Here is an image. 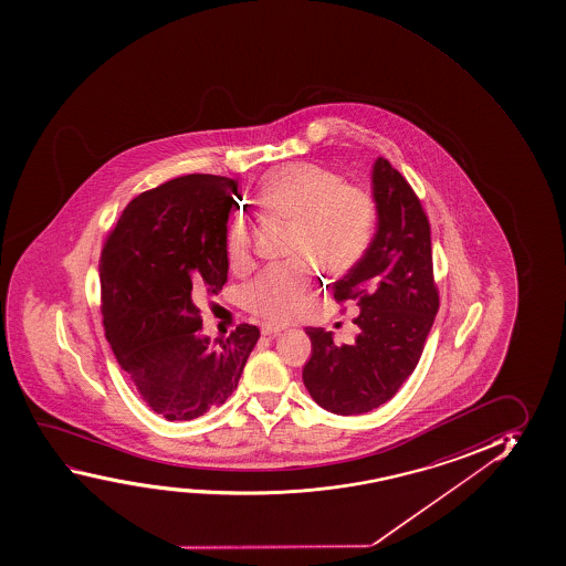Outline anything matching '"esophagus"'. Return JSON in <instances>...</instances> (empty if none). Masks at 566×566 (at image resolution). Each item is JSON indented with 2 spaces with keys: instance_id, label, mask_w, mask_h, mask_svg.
<instances>
[{
  "instance_id": "34e87169",
  "label": "esophagus",
  "mask_w": 566,
  "mask_h": 566,
  "mask_svg": "<svg viewBox=\"0 0 566 566\" xmlns=\"http://www.w3.org/2000/svg\"><path fill=\"white\" fill-rule=\"evenodd\" d=\"M285 329H287V326H283V324H273V322L262 324L263 336H279V334L285 332Z\"/></svg>"
}]
</instances>
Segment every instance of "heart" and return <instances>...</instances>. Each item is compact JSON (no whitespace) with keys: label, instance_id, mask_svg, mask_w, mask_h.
Here are the masks:
<instances>
[{"label":"heart","instance_id":"1","mask_svg":"<svg viewBox=\"0 0 566 566\" xmlns=\"http://www.w3.org/2000/svg\"><path fill=\"white\" fill-rule=\"evenodd\" d=\"M262 203L268 211L293 219L291 253H318L329 265H347L371 240L377 203L365 187L339 179L318 164H291L263 179ZM230 268L244 271L252 263V234L237 220L227 238ZM316 291L314 271L301 262L277 263L263 270L245 287L248 311L268 321L287 322L306 311Z\"/></svg>","mask_w":566,"mask_h":566}]
</instances>
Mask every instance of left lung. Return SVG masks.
<instances>
[{"instance_id": "8db88e82", "label": "left lung", "mask_w": 566, "mask_h": 566, "mask_svg": "<svg viewBox=\"0 0 566 566\" xmlns=\"http://www.w3.org/2000/svg\"><path fill=\"white\" fill-rule=\"evenodd\" d=\"M377 234L334 298L355 301L359 336L336 346L332 332L306 328L313 355L304 387L316 405L339 416L371 412L397 395L416 365L438 314L428 214L418 195L385 158L373 166Z\"/></svg>"}]
</instances>
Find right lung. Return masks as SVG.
Masks as SVG:
<instances>
[{"label": "right lung", "mask_w": 566, "mask_h": 566, "mask_svg": "<svg viewBox=\"0 0 566 566\" xmlns=\"http://www.w3.org/2000/svg\"><path fill=\"white\" fill-rule=\"evenodd\" d=\"M234 179L191 174L128 203L99 260L105 336L144 402L169 422L224 405L260 329L203 336L197 303L228 277V212Z\"/></svg>", "instance_id": "obj_1"}]
</instances>
